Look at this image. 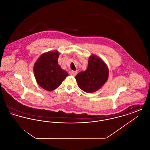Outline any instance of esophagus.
<instances>
[{"label":"esophagus","mask_w":150,"mask_h":150,"mask_svg":"<svg viewBox=\"0 0 150 150\" xmlns=\"http://www.w3.org/2000/svg\"><path fill=\"white\" fill-rule=\"evenodd\" d=\"M77 74V72L75 71H70V75H72L73 76H75Z\"/></svg>","instance_id":"34e87169"}]
</instances>
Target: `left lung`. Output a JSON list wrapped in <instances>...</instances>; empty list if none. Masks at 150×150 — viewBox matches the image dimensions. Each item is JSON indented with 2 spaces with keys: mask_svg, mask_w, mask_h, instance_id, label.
<instances>
[{
  "mask_svg": "<svg viewBox=\"0 0 150 150\" xmlns=\"http://www.w3.org/2000/svg\"><path fill=\"white\" fill-rule=\"evenodd\" d=\"M108 69L100 58L92 55L88 60L87 69L79 72L75 79L79 87L86 93L98 91L107 81Z\"/></svg>",
  "mask_w": 150,
  "mask_h": 150,
  "instance_id": "1",
  "label": "left lung"
}]
</instances>
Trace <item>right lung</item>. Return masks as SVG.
Masks as SVG:
<instances>
[{
    "mask_svg": "<svg viewBox=\"0 0 150 150\" xmlns=\"http://www.w3.org/2000/svg\"><path fill=\"white\" fill-rule=\"evenodd\" d=\"M58 51L48 52L41 55L34 66V73L39 86L52 91L57 88L68 76L58 64Z\"/></svg>",
    "mask_w": 150,
    "mask_h": 150,
    "instance_id": "1",
    "label": "right lung"
}]
</instances>
